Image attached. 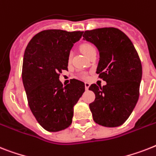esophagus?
Segmentation results:
<instances>
[{"label": "esophagus", "instance_id": "34e87169", "mask_svg": "<svg viewBox=\"0 0 156 156\" xmlns=\"http://www.w3.org/2000/svg\"><path fill=\"white\" fill-rule=\"evenodd\" d=\"M90 86V84L89 82H85V88H86V90H88L89 89Z\"/></svg>", "mask_w": 156, "mask_h": 156}]
</instances>
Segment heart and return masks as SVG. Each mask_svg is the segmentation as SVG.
<instances>
[{
  "label": "heart",
  "mask_w": 156,
  "mask_h": 156,
  "mask_svg": "<svg viewBox=\"0 0 156 156\" xmlns=\"http://www.w3.org/2000/svg\"><path fill=\"white\" fill-rule=\"evenodd\" d=\"M94 49H95L94 46L93 45L90 44V43H84V44H82V45H81V50H82V53H83L86 56H87L88 54H90L91 51L94 50ZM70 56H71V54H70ZM83 77L86 78H87V75H84Z\"/></svg>",
  "instance_id": "1"
}]
</instances>
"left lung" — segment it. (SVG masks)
<instances>
[{
	"label": "left lung",
	"instance_id": "1",
	"mask_svg": "<svg viewBox=\"0 0 156 156\" xmlns=\"http://www.w3.org/2000/svg\"><path fill=\"white\" fill-rule=\"evenodd\" d=\"M83 40L95 45L99 52L98 78L107 82L102 87L92 84L95 94L90 106L96 123L115 127L125 122L140 96L142 64L133 43L116 28L85 31Z\"/></svg>",
	"mask_w": 156,
	"mask_h": 156
}]
</instances>
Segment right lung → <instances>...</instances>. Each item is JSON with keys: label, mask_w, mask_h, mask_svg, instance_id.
I'll list each match as a JSON object with an SVG mask.
<instances>
[{"label": "right lung", "mask_w": 156, "mask_h": 156, "mask_svg": "<svg viewBox=\"0 0 156 156\" xmlns=\"http://www.w3.org/2000/svg\"><path fill=\"white\" fill-rule=\"evenodd\" d=\"M83 32L44 30L33 37L25 49L22 81L28 102L37 121L48 131L56 132L71 124L74 107L85 91L84 82L59 80L68 70L70 49Z\"/></svg>", "instance_id": "right-lung-1"}]
</instances>
